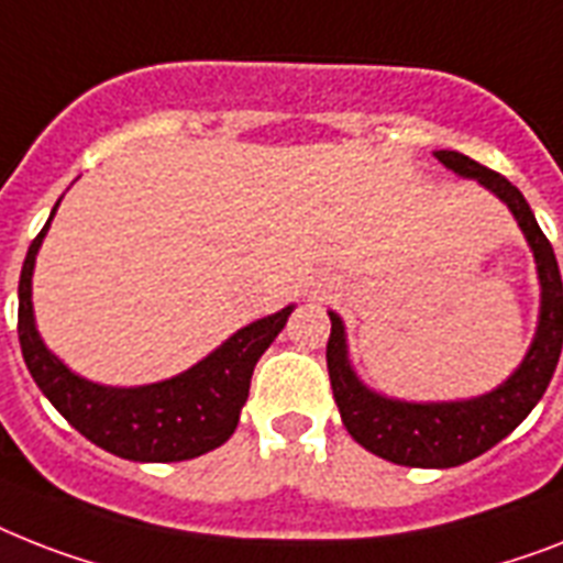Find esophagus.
I'll use <instances>...</instances> for the list:
<instances>
[{
  "instance_id": "34e87169",
  "label": "esophagus",
  "mask_w": 563,
  "mask_h": 563,
  "mask_svg": "<svg viewBox=\"0 0 563 563\" xmlns=\"http://www.w3.org/2000/svg\"><path fill=\"white\" fill-rule=\"evenodd\" d=\"M335 289H338L335 277H323V280L318 283V289H314V297H318V300H323V297H329Z\"/></svg>"
}]
</instances>
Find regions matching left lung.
I'll use <instances>...</instances> for the list:
<instances>
[{
	"instance_id": "left-lung-1",
	"label": "left lung",
	"mask_w": 563,
	"mask_h": 563,
	"mask_svg": "<svg viewBox=\"0 0 563 563\" xmlns=\"http://www.w3.org/2000/svg\"><path fill=\"white\" fill-rule=\"evenodd\" d=\"M433 155L456 176L477 178L518 219L538 266L541 314L529 353L497 390L465 401H401L369 390L355 376L346 355L344 321L335 312H329L332 332L327 341V367L344 428L369 454L410 468H454L506 440L547 393L563 346V283L559 260L541 225L534 222L523 194L509 178L488 170L468 155L454 150H437Z\"/></svg>"
}]
</instances>
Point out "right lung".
Returning <instances> with one entry per match:
<instances>
[{
  "label": "right lung",
  "mask_w": 563,
  "mask_h": 563,
  "mask_svg": "<svg viewBox=\"0 0 563 563\" xmlns=\"http://www.w3.org/2000/svg\"><path fill=\"white\" fill-rule=\"evenodd\" d=\"M59 205V202H57ZM31 242L20 274V346L36 387L45 393L71 428L109 454L132 463H181L202 456L231 440L240 410L249 399L251 376L260 355L280 335L295 306L260 318L217 346L185 373L144 387H103L63 364L43 344L31 306V274L36 251L52 225Z\"/></svg>",
  "instance_id": "obj_1"
}]
</instances>
